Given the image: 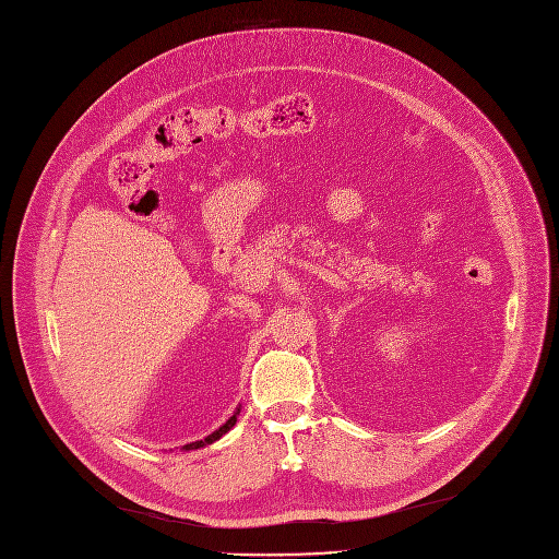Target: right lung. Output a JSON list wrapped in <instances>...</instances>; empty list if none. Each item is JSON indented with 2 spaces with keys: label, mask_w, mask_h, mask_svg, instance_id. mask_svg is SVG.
I'll list each match as a JSON object with an SVG mask.
<instances>
[{
  "label": "right lung",
  "mask_w": 559,
  "mask_h": 559,
  "mask_svg": "<svg viewBox=\"0 0 559 559\" xmlns=\"http://www.w3.org/2000/svg\"><path fill=\"white\" fill-rule=\"evenodd\" d=\"M237 414H239V409L217 429V432H212L207 439H203V441H197V443H190V445H183V450H197V448H203V445H210V443H214V441H217V439H222L226 432H228V429L237 423Z\"/></svg>",
  "instance_id": "right-lung-1"
}]
</instances>
